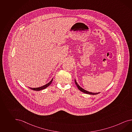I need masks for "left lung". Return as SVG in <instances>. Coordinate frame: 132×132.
<instances>
[{
    "label": "left lung",
    "instance_id": "1",
    "mask_svg": "<svg viewBox=\"0 0 132 132\" xmlns=\"http://www.w3.org/2000/svg\"><path fill=\"white\" fill-rule=\"evenodd\" d=\"M75 84L76 85V86H77V87H78V89L80 90L81 92H84L85 93H86V94H88L96 95L100 93V92H98V93H96H96H95V92H91L87 91V90L84 89V88H81V87H80L79 85L78 84V83L77 82V81L76 80V79H75Z\"/></svg>",
    "mask_w": 132,
    "mask_h": 132
}]
</instances>
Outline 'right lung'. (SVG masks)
I'll use <instances>...</instances> for the list:
<instances>
[{
	"label": "right lung",
	"mask_w": 132,
	"mask_h": 132,
	"mask_svg": "<svg viewBox=\"0 0 132 132\" xmlns=\"http://www.w3.org/2000/svg\"><path fill=\"white\" fill-rule=\"evenodd\" d=\"M53 78L51 79V81H50L49 82H48L47 84H46L44 85V86H41L40 87H38V88H30V87H29V88H30V89H32V90H35V91H40V90H43V89H44L45 88H46L48 87L51 84V83H52V81H53Z\"/></svg>",
	"instance_id": "add662e5"
}]
</instances>
